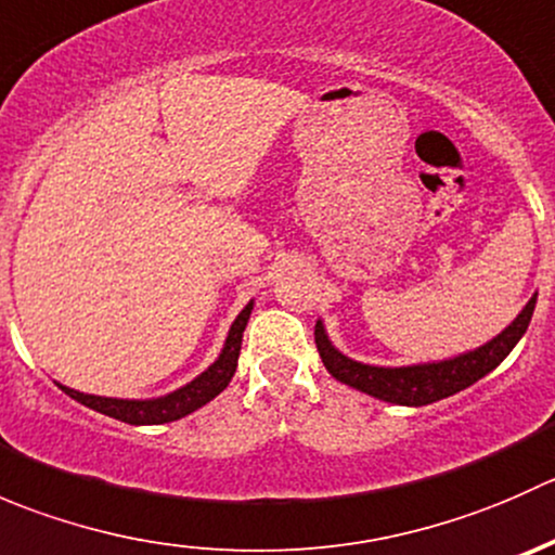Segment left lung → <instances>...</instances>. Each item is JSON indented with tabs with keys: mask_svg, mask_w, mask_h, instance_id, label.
Listing matches in <instances>:
<instances>
[{
	"mask_svg": "<svg viewBox=\"0 0 555 555\" xmlns=\"http://www.w3.org/2000/svg\"><path fill=\"white\" fill-rule=\"evenodd\" d=\"M534 304L537 295H531V300L524 306V311H520L496 338H491L489 344L451 357V360L422 362V365L378 367L351 360V357L340 354V351L330 344L322 319H319L317 327H313V340H317V349L324 367H327V373L335 382L351 386V389L365 391V395L376 397V400L418 408L456 395V391L473 386L478 378L489 376V373L516 349L520 335L529 327Z\"/></svg>",
	"mask_w": 555,
	"mask_h": 555,
	"instance_id": "8db88e82",
	"label": "left lung"
}]
</instances>
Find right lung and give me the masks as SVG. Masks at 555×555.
<instances>
[{"instance_id": "obj_1", "label": "right lung", "mask_w": 555, "mask_h": 555, "mask_svg": "<svg viewBox=\"0 0 555 555\" xmlns=\"http://www.w3.org/2000/svg\"><path fill=\"white\" fill-rule=\"evenodd\" d=\"M251 300L244 306V311L238 313L236 322L228 330L225 346H222L220 357L201 373L198 378H193L190 384L179 386L177 391L164 397H153V400H120V397H99V395H86V391L69 389V386H61L72 400L82 402L86 408L104 413V416L117 418V422L126 424H166L177 422V418L188 416V413L198 411L201 405H206L209 400H215L228 384H231L233 373L238 365V351H242V338L244 327L249 322L251 313Z\"/></svg>"}]
</instances>
